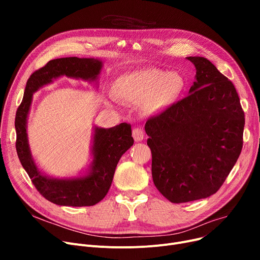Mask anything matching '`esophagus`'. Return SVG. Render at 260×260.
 Instances as JSON below:
<instances>
[{
    "mask_svg": "<svg viewBox=\"0 0 260 260\" xmlns=\"http://www.w3.org/2000/svg\"><path fill=\"white\" fill-rule=\"evenodd\" d=\"M133 137H134L135 141H137V142L142 141L143 138H144V133L141 128L136 127V128L133 129Z\"/></svg>",
    "mask_w": 260,
    "mask_h": 260,
    "instance_id": "34e87169",
    "label": "esophagus"
}]
</instances>
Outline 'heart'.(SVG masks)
Segmentation results:
<instances>
[{
	"label": "heart",
	"instance_id": "b5f03b06",
	"mask_svg": "<svg viewBox=\"0 0 260 260\" xmlns=\"http://www.w3.org/2000/svg\"><path fill=\"white\" fill-rule=\"evenodd\" d=\"M183 79L177 73L143 68L123 75L117 84V97L135 105H144L151 114L165 111L180 94Z\"/></svg>",
	"mask_w": 260,
	"mask_h": 260
}]
</instances>
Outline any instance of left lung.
<instances>
[{"instance_id":"1","label":"left lung","mask_w":260,"mask_h":260,"mask_svg":"<svg viewBox=\"0 0 260 260\" xmlns=\"http://www.w3.org/2000/svg\"><path fill=\"white\" fill-rule=\"evenodd\" d=\"M186 59L196 68L188 95L145 124L154 183L174 203L220 188L241 153L244 127L233 83L208 59Z\"/></svg>"}]
</instances>
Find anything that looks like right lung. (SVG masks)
I'll list each match as a JSON object with an SVG mask.
<instances>
[{
  "label": "right lung",
  "mask_w": 260,
  "mask_h": 260,
  "mask_svg": "<svg viewBox=\"0 0 260 260\" xmlns=\"http://www.w3.org/2000/svg\"><path fill=\"white\" fill-rule=\"evenodd\" d=\"M102 67L103 61L98 58L68 57L49 61L27 81L22 103L17 111L16 148L21 165L40 194L58 206L90 207L105 197L120 158L134 144L132 128L127 123H120L111 128L93 125L91 161L87 169L79 176L54 178L40 170L30 151L27 121L34 93L61 77L83 80L98 86Z\"/></svg>",
  "instance_id": "add662e5"
}]
</instances>
